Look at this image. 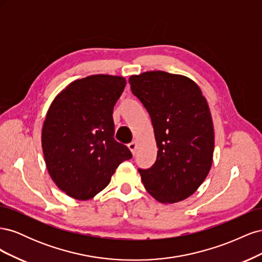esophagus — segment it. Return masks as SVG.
<instances>
[{
    "mask_svg": "<svg viewBox=\"0 0 262 262\" xmlns=\"http://www.w3.org/2000/svg\"><path fill=\"white\" fill-rule=\"evenodd\" d=\"M128 147L130 148V150L132 152V154L134 155V154H136V149H137V142H136V141L131 142V143H129V144H128Z\"/></svg>",
    "mask_w": 262,
    "mask_h": 262,
    "instance_id": "obj_1",
    "label": "esophagus"
}]
</instances>
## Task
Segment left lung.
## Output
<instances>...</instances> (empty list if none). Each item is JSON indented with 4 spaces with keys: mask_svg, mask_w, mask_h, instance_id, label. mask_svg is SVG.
<instances>
[{
    "mask_svg": "<svg viewBox=\"0 0 262 262\" xmlns=\"http://www.w3.org/2000/svg\"><path fill=\"white\" fill-rule=\"evenodd\" d=\"M129 83L150 117L158 147L152 167L139 169L142 182L160 202L185 200L212 166L214 129L207 99L192 80L163 71L132 75Z\"/></svg>",
    "mask_w": 262,
    "mask_h": 262,
    "instance_id": "1",
    "label": "left lung"
}]
</instances>
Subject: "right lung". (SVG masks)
<instances>
[{
	"instance_id": "1",
	"label": "right lung",
	"mask_w": 262,
	"mask_h": 262,
	"mask_svg": "<svg viewBox=\"0 0 262 262\" xmlns=\"http://www.w3.org/2000/svg\"><path fill=\"white\" fill-rule=\"evenodd\" d=\"M125 84L121 76H87L67 86L49 107L41 132L46 166L71 198L92 199L132 157L114 138V107Z\"/></svg>"
}]
</instances>
